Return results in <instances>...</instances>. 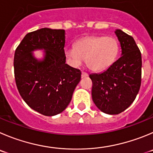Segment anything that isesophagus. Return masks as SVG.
<instances>
[{"label":"esophagus","instance_id":"esophagus-1","mask_svg":"<svg viewBox=\"0 0 153 153\" xmlns=\"http://www.w3.org/2000/svg\"><path fill=\"white\" fill-rule=\"evenodd\" d=\"M88 76V74L85 72H81V78H86Z\"/></svg>","mask_w":153,"mask_h":153}]
</instances>
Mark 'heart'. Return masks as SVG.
I'll use <instances>...</instances> for the list:
<instances>
[{"label":"heart","instance_id":"b5f03b06","mask_svg":"<svg viewBox=\"0 0 153 153\" xmlns=\"http://www.w3.org/2000/svg\"><path fill=\"white\" fill-rule=\"evenodd\" d=\"M119 45L115 38L105 36H89L78 40L75 48L65 51V56L71 65L77 67L86 59V65L94 72L109 68L116 60Z\"/></svg>","mask_w":153,"mask_h":153}]
</instances>
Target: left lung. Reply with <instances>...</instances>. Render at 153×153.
Listing matches in <instances>:
<instances>
[{"label":"left lung","mask_w":153,"mask_h":153,"mask_svg":"<svg viewBox=\"0 0 153 153\" xmlns=\"http://www.w3.org/2000/svg\"><path fill=\"white\" fill-rule=\"evenodd\" d=\"M122 48V56L108 69L91 74L92 99L102 112L117 115L134 101L141 85L142 58L132 36L122 30L115 31Z\"/></svg>","instance_id":"8db88e82"}]
</instances>
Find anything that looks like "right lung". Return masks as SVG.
Segmentation results:
<instances>
[{
	"label": "right lung",
	"instance_id": "obj_1",
	"mask_svg": "<svg viewBox=\"0 0 153 153\" xmlns=\"http://www.w3.org/2000/svg\"><path fill=\"white\" fill-rule=\"evenodd\" d=\"M65 30L43 28L27 34L16 49L13 65L19 93L29 107L46 116L65 109L81 72L65 63ZM45 50L43 61L31 53Z\"/></svg>",
	"mask_w": 153,
	"mask_h": 153
}]
</instances>
